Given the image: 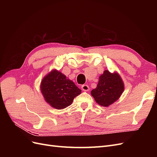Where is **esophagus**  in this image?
Returning a JSON list of instances; mask_svg holds the SVG:
<instances>
[{
  "mask_svg": "<svg viewBox=\"0 0 157 157\" xmlns=\"http://www.w3.org/2000/svg\"><path fill=\"white\" fill-rule=\"evenodd\" d=\"M81 88H82V90H83V91H85V92L89 91V90H90V88H89V86H88V85H87V84H84V85H82Z\"/></svg>",
  "mask_w": 157,
  "mask_h": 157,
  "instance_id": "esophagus-1",
  "label": "esophagus"
}]
</instances>
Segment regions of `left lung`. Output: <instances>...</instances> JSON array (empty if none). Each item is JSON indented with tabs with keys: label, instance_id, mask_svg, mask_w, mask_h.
<instances>
[{
	"label": "left lung",
	"instance_id": "obj_1",
	"mask_svg": "<svg viewBox=\"0 0 157 157\" xmlns=\"http://www.w3.org/2000/svg\"><path fill=\"white\" fill-rule=\"evenodd\" d=\"M124 90V84L117 72L105 70L99 76L97 87L91 91V95L99 105L109 107L117 101Z\"/></svg>",
	"mask_w": 157,
	"mask_h": 157
}]
</instances>
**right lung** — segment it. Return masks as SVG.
Wrapping results in <instances>:
<instances>
[{"label":"right lung","mask_w":157,"mask_h":157,"mask_svg":"<svg viewBox=\"0 0 157 157\" xmlns=\"http://www.w3.org/2000/svg\"><path fill=\"white\" fill-rule=\"evenodd\" d=\"M40 88L45 101L56 109L67 107L81 94V90L72 80L56 69L43 77Z\"/></svg>","instance_id":"obj_1"}]
</instances>
